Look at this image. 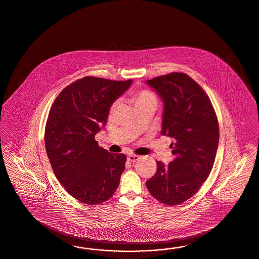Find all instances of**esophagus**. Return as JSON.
I'll return each mask as SVG.
<instances>
[{
	"mask_svg": "<svg viewBox=\"0 0 259 259\" xmlns=\"http://www.w3.org/2000/svg\"><path fill=\"white\" fill-rule=\"evenodd\" d=\"M139 156L138 155H135V154H130V155H128V157H127V160L129 161H131V162H134V161H137L139 160Z\"/></svg>",
	"mask_w": 259,
	"mask_h": 259,
	"instance_id": "34e87169",
	"label": "esophagus"
}]
</instances>
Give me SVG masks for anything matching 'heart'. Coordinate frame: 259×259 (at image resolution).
<instances>
[{"label":"heart","mask_w":259,"mask_h":259,"mask_svg":"<svg viewBox=\"0 0 259 259\" xmlns=\"http://www.w3.org/2000/svg\"><path fill=\"white\" fill-rule=\"evenodd\" d=\"M133 100L135 102V106H139L142 105L144 103H149V102H153V103H157V98L156 96L148 90H143V91H139L137 93H135L133 96ZM116 104H113L112 109L115 107Z\"/></svg>","instance_id":"b5f03b06"}]
</instances>
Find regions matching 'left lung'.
<instances>
[{
	"label": "left lung",
	"mask_w": 259,
	"mask_h": 259,
	"mask_svg": "<svg viewBox=\"0 0 259 259\" xmlns=\"http://www.w3.org/2000/svg\"><path fill=\"white\" fill-rule=\"evenodd\" d=\"M163 102L161 134L173 139V161H157L156 174L146 182L155 199L180 205L193 196L208 177L219 143L212 104L195 81L172 72L146 81Z\"/></svg>",
	"instance_id": "obj_1"
}]
</instances>
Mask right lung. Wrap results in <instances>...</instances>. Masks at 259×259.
Returning a JSON list of instances; mask_svg holds the SVG:
<instances>
[{"mask_svg":"<svg viewBox=\"0 0 259 259\" xmlns=\"http://www.w3.org/2000/svg\"><path fill=\"white\" fill-rule=\"evenodd\" d=\"M131 84L132 79L86 76L63 90L51 108L47 155L59 183L82 203H103L119 185L126 156L99 147L95 136L107 123L112 104Z\"/></svg>","mask_w":259,"mask_h":259,"instance_id":"add662e5","label":"right lung"}]
</instances>
